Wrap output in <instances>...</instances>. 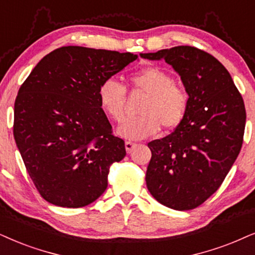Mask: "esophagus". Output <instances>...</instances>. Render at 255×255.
<instances>
[{
  "mask_svg": "<svg viewBox=\"0 0 255 255\" xmlns=\"http://www.w3.org/2000/svg\"><path fill=\"white\" fill-rule=\"evenodd\" d=\"M135 146H136V143L130 142V141H126V143H125V147H126V150H127V153H130V151L135 148Z\"/></svg>",
  "mask_w": 255,
  "mask_h": 255,
  "instance_id": "esophagus-1",
  "label": "esophagus"
}]
</instances>
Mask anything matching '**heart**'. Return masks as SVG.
Wrapping results in <instances>:
<instances>
[{
	"label": "heart",
	"instance_id": "b5f03b06",
	"mask_svg": "<svg viewBox=\"0 0 255 255\" xmlns=\"http://www.w3.org/2000/svg\"><path fill=\"white\" fill-rule=\"evenodd\" d=\"M134 92L147 94L140 108L141 117L125 120L119 126L118 134L127 140H141L156 134L163 126L174 129L181 124L188 108V94L174 77L159 67H147L129 76ZM127 89L114 79L105 80L99 87L98 98L102 111L114 121L125 115Z\"/></svg>",
	"mask_w": 255,
	"mask_h": 255
}]
</instances>
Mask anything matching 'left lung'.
<instances>
[{
  "instance_id": "1",
  "label": "left lung",
  "mask_w": 255,
  "mask_h": 255,
  "mask_svg": "<svg viewBox=\"0 0 255 255\" xmlns=\"http://www.w3.org/2000/svg\"><path fill=\"white\" fill-rule=\"evenodd\" d=\"M165 60L181 77L188 108L168 136L148 143V191L166 207L188 211L218 191L243 146L246 111L233 80L211 54L191 46L140 54Z\"/></svg>"
}]
</instances>
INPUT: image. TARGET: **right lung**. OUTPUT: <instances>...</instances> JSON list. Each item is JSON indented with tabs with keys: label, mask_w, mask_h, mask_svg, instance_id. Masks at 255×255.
<instances>
[{
	"label": "right lung",
	"mask_w": 255,
	"mask_h": 255,
	"mask_svg": "<svg viewBox=\"0 0 255 255\" xmlns=\"http://www.w3.org/2000/svg\"><path fill=\"white\" fill-rule=\"evenodd\" d=\"M137 59L131 53L68 46L38 62L18 89L14 137L42 198L60 207L94 202L109 167L126 156L100 106L105 80Z\"/></svg>",
	"instance_id": "1"
}]
</instances>
